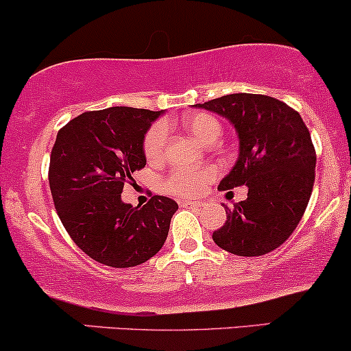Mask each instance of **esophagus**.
Masks as SVG:
<instances>
[{"label":"esophagus","instance_id":"34e87169","mask_svg":"<svg viewBox=\"0 0 351 351\" xmlns=\"http://www.w3.org/2000/svg\"><path fill=\"white\" fill-rule=\"evenodd\" d=\"M182 206H186V207H194V208H197V207H202V202H197V200H186V202L182 204Z\"/></svg>","mask_w":351,"mask_h":351}]
</instances>
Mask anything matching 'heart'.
I'll return each mask as SVG.
<instances>
[{"label":"heart","instance_id":"b5f03b06","mask_svg":"<svg viewBox=\"0 0 351 351\" xmlns=\"http://www.w3.org/2000/svg\"><path fill=\"white\" fill-rule=\"evenodd\" d=\"M182 128L192 139L199 144L207 145L215 143L222 134V125L214 116L206 112L189 114L182 119ZM165 145V129L154 125L144 139V154L147 160L157 162L162 159ZM215 177L214 167H176L165 179V191L174 195L192 197L200 194Z\"/></svg>","mask_w":351,"mask_h":351}]
</instances>
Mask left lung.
Segmentation results:
<instances>
[{"instance_id":"left-lung-1","label":"left lung","mask_w":351,"mask_h":351,"mask_svg":"<svg viewBox=\"0 0 351 351\" xmlns=\"http://www.w3.org/2000/svg\"><path fill=\"white\" fill-rule=\"evenodd\" d=\"M195 108L226 117L239 136L237 162L219 189H249L245 200L223 206L227 220L212 239L240 257L269 254L292 235L312 195L317 156L308 129L295 109L263 94H227Z\"/></svg>"}]
</instances>
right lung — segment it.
I'll list each match as a JSON object with an SVG mask.
<instances>
[{"label": "right lung", "instance_id": "add662e5", "mask_svg": "<svg viewBox=\"0 0 351 351\" xmlns=\"http://www.w3.org/2000/svg\"><path fill=\"white\" fill-rule=\"evenodd\" d=\"M164 111L117 108L82 112L58 132L49 187L59 219L80 249L104 265H141L162 249L176 200L154 195L144 207L121 199L145 165L144 139Z\"/></svg>", "mask_w": 351, "mask_h": 351}]
</instances>
